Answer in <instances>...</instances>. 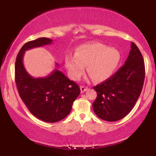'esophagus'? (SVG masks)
<instances>
[{
    "instance_id": "34e87169",
    "label": "esophagus",
    "mask_w": 156,
    "mask_h": 156,
    "mask_svg": "<svg viewBox=\"0 0 156 156\" xmlns=\"http://www.w3.org/2000/svg\"><path fill=\"white\" fill-rule=\"evenodd\" d=\"M80 89H81V92L84 93L85 91H87V89H88V87H84V86H81L80 87Z\"/></svg>"
}]
</instances>
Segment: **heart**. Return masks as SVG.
Instances as JSON below:
<instances>
[{"instance_id":"b5f03b06","label":"heart","mask_w":156,"mask_h":156,"mask_svg":"<svg viewBox=\"0 0 156 156\" xmlns=\"http://www.w3.org/2000/svg\"><path fill=\"white\" fill-rule=\"evenodd\" d=\"M121 55L116 49L99 42L84 44L76 48L75 55H68L65 65L72 80H78L84 74L85 67L94 80H107L120 63Z\"/></svg>"}]
</instances>
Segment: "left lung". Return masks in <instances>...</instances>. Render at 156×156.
I'll return each mask as SVG.
<instances>
[{
  "label": "left lung",
  "mask_w": 156,
  "mask_h": 156,
  "mask_svg": "<svg viewBox=\"0 0 156 156\" xmlns=\"http://www.w3.org/2000/svg\"><path fill=\"white\" fill-rule=\"evenodd\" d=\"M145 79V65L139 49L131 44L129 57L112 77L94 87L97 97L92 104L99 118L116 121L125 117L135 106L141 93Z\"/></svg>",
  "instance_id": "8db88e82"
}]
</instances>
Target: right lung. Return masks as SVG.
I'll return each mask as SVG.
<instances>
[{
	"mask_svg": "<svg viewBox=\"0 0 156 156\" xmlns=\"http://www.w3.org/2000/svg\"><path fill=\"white\" fill-rule=\"evenodd\" d=\"M52 42V40L47 37L27 42L19 51L15 65V78L20 98L32 114L48 123L57 122L67 116L80 94V87L58 69L39 78L32 76L25 69L23 65L25 51ZM56 67H59L57 63Z\"/></svg>",
	"mask_w": 156,
	"mask_h": 156,
	"instance_id": "right-lung-1",
	"label": "right lung"
}]
</instances>
